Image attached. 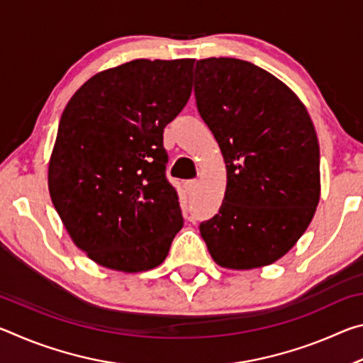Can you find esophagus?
I'll list each match as a JSON object with an SVG mask.
<instances>
[{
	"label": "esophagus",
	"instance_id": "34e87169",
	"mask_svg": "<svg viewBox=\"0 0 363 363\" xmlns=\"http://www.w3.org/2000/svg\"><path fill=\"white\" fill-rule=\"evenodd\" d=\"M196 186H199V182H196V181H187V182H186V190H187V194H194V192H195V189H196Z\"/></svg>",
	"mask_w": 363,
	"mask_h": 363
}]
</instances>
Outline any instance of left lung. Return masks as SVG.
Returning <instances> with one entry per match:
<instances>
[{
    "instance_id": "obj_1",
    "label": "left lung",
    "mask_w": 363,
    "mask_h": 363,
    "mask_svg": "<svg viewBox=\"0 0 363 363\" xmlns=\"http://www.w3.org/2000/svg\"><path fill=\"white\" fill-rule=\"evenodd\" d=\"M194 78L227 171L223 205L200 233L220 267L269 266L296 245L320 200L314 123L291 88L247 60L200 59Z\"/></svg>"
}]
</instances>
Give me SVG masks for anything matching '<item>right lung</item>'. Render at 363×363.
<instances>
[{
    "label": "right lung",
    "mask_w": 363,
    "mask_h": 363,
    "mask_svg": "<svg viewBox=\"0 0 363 363\" xmlns=\"http://www.w3.org/2000/svg\"><path fill=\"white\" fill-rule=\"evenodd\" d=\"M194 62L134 59L102 70L60 116L49 195L72 242L102 267L155 269L181 230L163 130L192 93Z\"/></svg>",
    "instance_id": "obj_1"
}]
</instances>
